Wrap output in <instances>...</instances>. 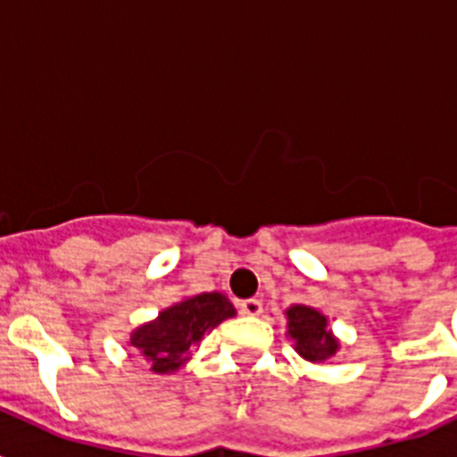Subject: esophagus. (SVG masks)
Wrapping results in <instances>:
<instances>
[{
  "label": "esophagus",
  "instance_id": "1",
  "mask_svg": "<svg viewBox=\"0 0 457 457\" xmlns=\"http://www.w3.org/2000/svg\"><path fill=\"white\" fill-rule=\"evenodd\" d=\"M240 311L245 316H261L263 313V302L256 300V297H249V300L240 302Z\"/></svg>",
  "mask_w": 457,
  "mask_h": 457
}]
</instances>
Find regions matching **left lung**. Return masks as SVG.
I'll return each instance as SVG.
<instances>
[{
  "mask_svg": "<svg viewBox=\"0 0 457 457\" xmlns=\"http://www.w3.org/2000/svg\"><path fill=\"white\" fill-rule=\"evenodd\" d=\"M288 318V337L295 343V353L304 357L311 364H322L334 357L338 350V341L332 329L327 327V318L313 306L293 304L286 311Z\"/></svg>",
  "mask_w": 457,
  "mask_h": 457,
  "instance_id": "1",
  "label": "left lung"
}]
</instances>
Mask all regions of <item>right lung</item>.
I'll list each match as a JSON object with an SVG mask.
<instances>
[{"label":"right lung","mask_w":457,"mask_h":457,"mask_svg":"<svg viewBox=\"0 0 457 457\" xmlns=\"http://www.w3.org/2000/svg\"><path fill=\"white\" fill-rule=\"evenodd\" d=\"M233 316L236 309L226 295H192L160 311L155 320L137 327L130 334V345L151 361L153 373H176L199 345L204 334Z\"/></svg>","instance_id":"1"}]
</instances>
